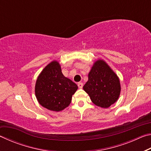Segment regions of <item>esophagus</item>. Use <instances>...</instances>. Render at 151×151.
<instances>
[{"instance_id":"obj_1","label":"esophagus","mask_w":151,"mask_h":151,"mask_svg":"<svg viewBox=\"0 0 151 151\" xmlns=\"http://www.w3.org/2000/svg\"><path fill=\"white\" fill-rule=\"evenodd\" d=\"M78 86L79 88H83V84L82 83H78Z\"/></svg>"}]
</instances>
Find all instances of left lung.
<instances>
[{
    "label": "left lung",
    "mask_w": 151,
    "mask_h": 151,
    "mask_svg": "<svg viewBox=\"0 0 151 151\" xmlns=\"http://www.w3.org/2000/svg\"><path fill=\"white\" fill-rule=\"evenodd\" d=\"M83 89L95 105L109 108L118 100L121 88L118 76L105 61L99 59L92 66Z\"/></svg>",
    "instance_id": "obj_1"
}]
</instances>
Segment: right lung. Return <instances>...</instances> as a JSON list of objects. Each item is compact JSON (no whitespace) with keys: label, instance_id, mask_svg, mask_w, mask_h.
I'll use <instances>...</instances> for the list:
<instances>
[{"label":"right lung","instance_id":"add662e5","mask_svg":"<svg viewBox=\"0 0 151 151\" xmlns=\"http://www.w3.org/2000/svg\"><path fill=\"white\" fill-rule=\"evenodd\" d=\"M77 89L74 82L63 75L59 63L53 60L38 76L35 95L40 105L50 111L58 112L68 106Z\"/></svg>","mask_w":151,"mask_h":151}]
</instances>
